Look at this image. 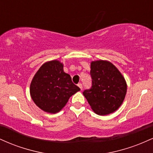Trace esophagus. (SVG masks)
<instances>
[{"instance_id":"esophagus-1","label":"esophagus","mask_w":153,"mask_h":153,"mask_svg":"<svg viewBox=\"0 0 153 153\" xmlns=\"http://www.w3.org/2000/svg\"><path fill=\"white\" fill-rule=\"evenodd\" d=\"M78 87L80 88V90H82V83H78Z\"/></svg>"}]
</instances>
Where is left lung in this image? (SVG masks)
Here are the masks:
<instances>
[{
    "label": "left lung",
    "mask_w": 153,
    "mask_h": 153,
    "mask_svg": "<svg viewBox=\"0 0 153 153\" xmlns=\"http://www.w3.org/2000/svg\"><path fill=\"white\" fill-rule=\"evenodd\" d=\"M92 86L83 91L84 96L96 114H109L122 104L127 85L122 73L111 62L96 60L91 62Z\"/></svg>",
    "instance_id": "obj_1"
}]
</instances>
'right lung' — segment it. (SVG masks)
I'll return each instance as SVG.
<instances>
[{
  "mask_svg": "<svg viewBox=\"0 0 153 153\" xmlns=\"http://www.w3.org/2000/svg\"><path fill=\"white\" fill-rule=\"evenodd\" d=\"M59 60L48 61L39 68L30 84V95L35 104L44 111L56 114L62 110L70 97L80 91L65 73Z\"/></svg>",
  "mask_w": 153,
  "mask_h": 153,
  "instance_id": "obj_1",
  "label": "right lung"
}]
</instances>
